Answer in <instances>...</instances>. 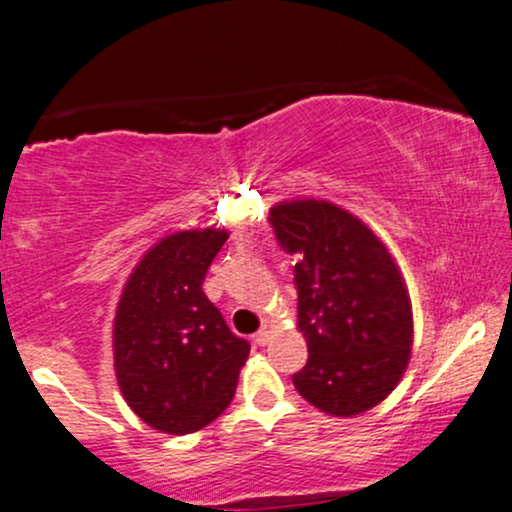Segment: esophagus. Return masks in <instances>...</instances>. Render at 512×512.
Instances as JSON below:
<instances>
[{"mask_svg":"<svg viewBox=\"0 0 512 512\" xmlns=\"http://www.w3.org/2000/svg\"><path fill=\"white\" fill-rule=\"evenodd\" d=\"M270 336H272V324H263V327L256 331V343L258 345H268Z\"/></svg>","mask_w":512,"mask_h":512,"instance_id":"esophagus-1","label":"esophagus"}]
</instances>
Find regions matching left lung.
Instances as JSON below:
<instances>
[{
	"mask_svg": "<svg viewBox=\"0 0 512 512\" xmlns=\"http://www.w3.org/2000/svg\"><path fill=\"white\" fill-rule=\"evenodd\" d=\"M270 225L298 258V331L310 355L296 390L324 414L369 411L400 383L414 343L400 268L360 218L324 199L275 204Z\"/></svg>",
	"mask_w": 512,
	"mask_h": 512,
	"instance_id": "1",
	"label": "left lung"
}]
</instances>
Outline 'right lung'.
Segmentation results:
<instances>
[{
	"label": "right lung",
	"mask_w": 512,
	"mask_h": 512,
	"mask_svg": "<svg viewBox=\"0 0 512 512\" xmlns=\"http://www.w3.org/2000/svg\"><path fill=\"white\" fill-rule=\"evenodd\" d=\"M228 240L216 228L181 230L138 261L117 303L112 350L119 390L150 428L188 435L223 414L249 357L202 291Z\"/></svg>",
	"instance_id": "obj_1"
}]
</instances>
